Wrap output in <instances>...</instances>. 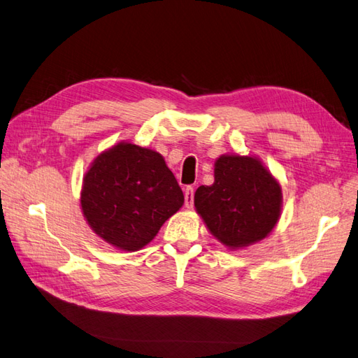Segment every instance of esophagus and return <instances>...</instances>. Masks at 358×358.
I'll return each instance as SVG.
<instances>
[{
	"mask_svg": "<svg viewBox=\"0 0 358 358\" xmlns=\"http://www.w3.org/2000/svg\"><path fill=\"white\" fill-rule=\"evenodd\" d=\"M194 187L192 186H187L185 189V203H186V207L187 209H192L194 207Z\"/></svg>",
	"mask_w": 358,
	"mask_h": 358,
	"instance_id": "obj_1",
	"label": "esophagus"
}]
</instances>
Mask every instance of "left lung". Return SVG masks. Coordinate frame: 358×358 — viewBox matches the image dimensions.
Masks as SVG:
<instances>
[{"mask_svg": "<svg viewBox=\"0 0 358 358\" xmlns=\"http://www.w3.org/2000/svg\"><path fill=\"white\" fill-rule=\"evenodd\" d=\"M215 181L199 186L194 204L210 234L236 250L270 235L282 210L279 181L257 157L224 154L215 162Z\"/></svg>", "mask_w": 358, "mask_h": 358, "instance_id": "obj_1", "label": "left lung"}]
</instances>
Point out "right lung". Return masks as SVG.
<instances>
[{
	"instance_id": "1",
	"label": "right lung",
	"mask_w": 358,
	"mask_h": 358,
	"mask_svg": "<svg viewBox=\"0 0 358 358\" xmlns=\"http://www.w3.org/2000/svg\"><path fill=\"white\" fill-rule=\"evenodd\" d=\"M182 203L185 195L162 154L129 141L99 154L80 190L88 226L123 252L151 243Z\"/></svg>"
}]
</instances>
